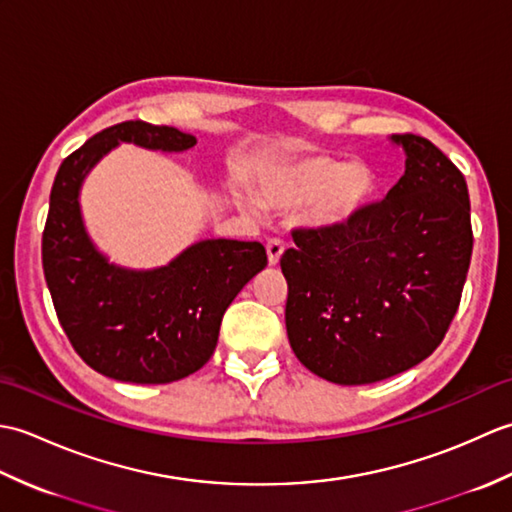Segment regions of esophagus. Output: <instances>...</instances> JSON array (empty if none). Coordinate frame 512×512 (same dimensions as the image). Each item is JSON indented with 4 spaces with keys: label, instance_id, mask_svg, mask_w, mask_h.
<instances>
[{
    "label": "esophagus",
    "instance_id": "34e87169",
    "mask_svg": "<svg viewBox=\"0 0 512 512\" xmlns=\"http://www.w3.org/2000/svg\"><path fill=\"white\" fill-rule=\"evenodd\" d=\"M266 253H268V264L277 266L281 255H284V246H281L279 239H270V242L266 244Z\"/></svg>",
    "mask_w": 512,
    "mask_h": 512
}]
</instances>
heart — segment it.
Segmentation results:
<instances>
[{
  "label": "heart",
  "instance_id": "1",
  "mask_svg": "<svg viewBox=\"0 0 512 512\" xmlns=\"http://www.w3.org/2000/svg\"><path fill=\"white\" fill-rule=\"evenodd\" d=\"M376 193V173L350 160L306 156L275 165L259 178V202L273 211H299L308 206L303 222L314 231H341L350 226ZM239 209L255 215L257 202L237 193Z\"/></svg>",
  "mask_w": 512,
  "mask_h": 512
}]
</instances>
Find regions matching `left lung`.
<instances>
[{
	"instance_id": "obj_1",
	"label": "left lung",
	"mask_w": 512,
	"mask_h": 512,
	"mask_svg": "<svg viewBox=\"0 0 512 512\" xmlns=\"http://www.w3.org/2000/svg\"><path fill=\"white\" fill-rule=\"evenodd\" d=\"M405 173L341 231H295L281 255L292 352L336 385H369L424 361L444 339L469 273L473 233L460 169L394 134Z\"/></svg>"
}]
</instances>
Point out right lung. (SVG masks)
<instances>
[{"instance_id": "right-lung-1", "label": "right lung", "mask_w": 512, "mask_h": 512, "mask_svg": "<svg viewBox=\"0 0 512 512\" xmlns=\"http://www.w3.org/2000/svg\"><path fill=\"white\" fill-rule=\"evenodd\" d=\"M182 154L198 138L176 127L125 121L92 136L61 162L43 231V273L61 328L96 372L138 385L180 380L215 352L226 308L268 264L266 248L200 239L165 266L112 262L85 226L81 189L118 145Z\"/></svg>"}]
</instances>
